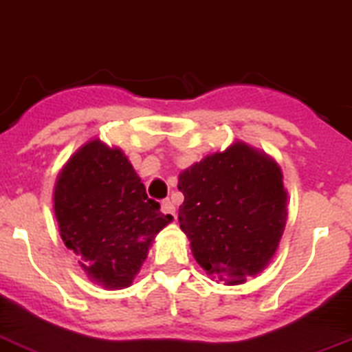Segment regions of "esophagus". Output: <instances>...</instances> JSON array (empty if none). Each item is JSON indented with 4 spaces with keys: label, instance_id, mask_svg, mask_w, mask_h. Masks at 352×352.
<instances>
[{
    "label": "esophagus",
    "instance_id": "1",
    "mask_svg": "<svg viewBox=\"0 0 352 352\" xmlns=\"http://www.w3.org/2000/svg\"><path fill=\"white\" fill-rule=\"evenodd\" d=\"M161 211H162V214H164V217H166V218H175V208H173V204H171L170 199L162 200Z\"/></svg>",
    "mask_w": 352,
    "mask_h": 352
}]
</instances>
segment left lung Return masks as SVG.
I'll return each instance as SVG.
<instances>
[{
    "instance_id": "1",
    "label": "left lung",
    "mask_w": 352,
    "mask_h": 352,
    "mask_svg": "<svg viewBox=\"0 0 352 352\" xmlns=\"http://www.w3.org/2000/svg\"><path fill=\"white\" fill-rule=\"evenodd\" d=\"M181 229L209 274L229 285L267 267L286 223L283 173L267 155L234 143L179 175Z\"/></svg>"
}]
</instances>
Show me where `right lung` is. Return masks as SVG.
Here are the masks:
<instances>
[{
	"label": "right lung",
	"instance_id": "1",
	"mask_svg": "<svg viewBox=\"0 0 352 352\" xmlns=\"http://www.w3.org/2000/svg\"><path fill=\"white\" fill-rule=\"evenodd\" d=\"M60 238L93 279L125 288L146 259L148 247L171 218L148 199L123 153L91 141L69 159L55 184Z\"/></svg>",
	"mask_w": 352,
	"mask_h": 352
}]
</instances>
